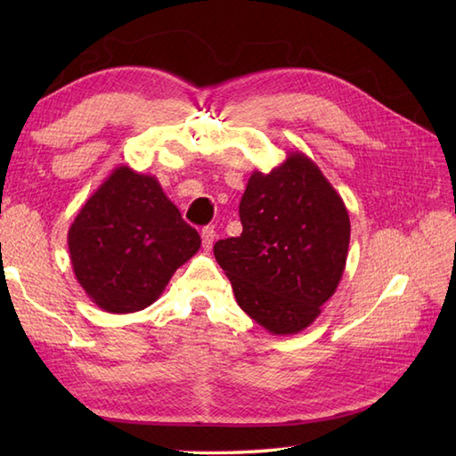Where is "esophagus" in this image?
I'll return each mask as SVG.
<instances>
[{
	"instance_id": "esophagus-1",
	"label": "esophagus",
	"mask_w": 456,
	"mask_h": 456,
	"mask_svg": "<svg viewBox=\"0 0 456 456\" xmlns=\"http://www.w3.org/2000/svg\"><path fill=\"white\" fill-rule=\"evenodd\" d=\"M213 240H216V231H213V227L201 229V243H203V248H206V250H211V247H213Z\"/></svg>"
}]
</instances>
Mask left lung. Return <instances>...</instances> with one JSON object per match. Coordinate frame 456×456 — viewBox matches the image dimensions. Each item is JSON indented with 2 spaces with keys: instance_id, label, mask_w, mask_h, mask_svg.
Returning <instances> with one entry per match:
<instances>
[{
  "instance_id": "obj_1",
  "label": "left lung",
  "mask_w": 456,
  "mask_h": 456,
  "mask_svg": "<svg viewBox=\"0 0 456 456\" xmlns=\"http://www.w3.org/2000/svg\"><path fill=\"white\" fill-rule=\"evenodd\" d=\"M243 233L213 247L239 307L273 335L304 331L341 282L351 221L307 154L255 170L240 198Z\"/></svg>"
}]
</instances>
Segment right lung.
<instances>
[{
    "mask_svg": "<svg viewBox=\"0 0 456 456\" xmlns=\"http://www.w3.org/2000/svg\"><path fill=\"white\" fill-rule=\"evenodd\" d=\"M200 245L198 231L160 182L127 164L102 182L68 229L74 276L108 314L141 312L157 302Z\"/></svg>",
    "mask_w": 456,
    "mask_h": 456,
    "instance_id": "1",
    "label": "right lung"
}]
</instances>
